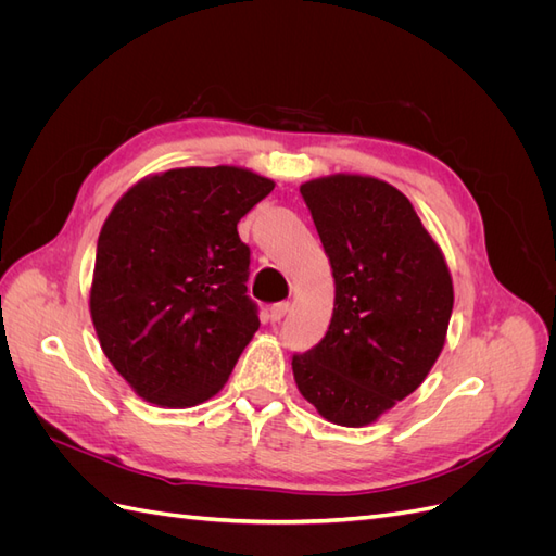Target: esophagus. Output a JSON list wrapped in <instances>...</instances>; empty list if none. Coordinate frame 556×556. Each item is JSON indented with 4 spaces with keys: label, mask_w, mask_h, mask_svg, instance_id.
<instances>
[{
    "label": "esophagus",
    "mask_w": 556,
    "mask_h": 556,
    "mask_svg": "<svg viewBox=\"0 0 556 556\" xmlns=\"http://www.w3.org/2000/svg\"><path fill=\"white\" fill-rule=\"evenodd\" d=\"M290 311V304L288 301H280V304H274L271 308H268V319H271V323H280V319L285 317V313Z\"/></svg>",
    "instance_id": "esophagus-1"
}]
</instances>
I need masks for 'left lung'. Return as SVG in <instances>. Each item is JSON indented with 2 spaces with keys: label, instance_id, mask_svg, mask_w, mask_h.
I'll return each mask as SVG.
<instances>
[{
  "label": "left lung",
  "instance_id": "left-lung-1",
  "mask_svg": "<svg viewBox=\"0 0 556 556\" xmlns=\"http://www.w3.org/2000/svg\"><path fill=\"white\" fill-rule=\"evenodd\" d=\"M331 264L325 339L292 357L299 392L333 425L364 427L413 394L452 315L441 248L390 182L336 174L299 188Z\"/></svg>",
  "mask_w": 556,
  "mask_h": 556
}]
</instances>
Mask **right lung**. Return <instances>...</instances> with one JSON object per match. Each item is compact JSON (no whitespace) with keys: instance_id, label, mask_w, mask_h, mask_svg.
Instances as JSON below:
<instances>
[{"instance_id":"obj_1","label":"right lung","mask_w":556,"mask_h":556,"mask_svg":"<svg viewBox=\"0 0 556 556\" xmlns=\"http://www.w3.org/2000/svg\"><path fill=\"white\" fill-rule=\"evenodd\" d=\"M271 190L274 180L239 166H188L143 178L113 206L90 315L104 355L141 399L188 408L223 390L260 329L237 225Z\"/></svg>"}]
</instances>
